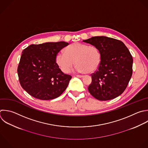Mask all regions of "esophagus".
Here are the masks:
<instances>
[{
	"label": "esophagus",
	"mask_w": 148,
	"mask_h": 148,
	"mask_svg": "<svg viewBox=\"0 0 148 148\" xmlns=\"http://www.w3.org/2000/svg\"><path fill=\"white\" fill-rule=\"evenodd\" d=\"M77 77H79V78H82L83 77V76H82V75H76V76Z\"/></svg>",
	"instance_id": "obj_1"
}]
</instances>
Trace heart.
<instances>
[{
    "mask_svg": "<svg viewBox=\"0 0 148 148\" xmlns=\"http://www.w3.org/2000/svg\"><path fill=\"white\" fill-rule=\"evenodd\" d=\"M56 61L61 70L65 73L69 72L76 62L78 72L92 73L98 69L101 64V54L95 46L75 43L66 48L65 53L61 51L57 53Z\"/></svg>",
    "mask_w": 148,
    "mask_h": 148,
    "instance_id": "heart-1",
    "label": "heart"
}]
</instances>
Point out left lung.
<instances>
[{"mask_svg":"<svg viewBox=\"0 0 148 148\" xmlns=\"http://www.w3.org/2000/svg\"><path fill=\"white\" fill-rule=\"evenodd\" d=\"M83 41L96 46L101 54V64L91 75L88 91L100 101L119 97L125 90L132 73L133 60L128 49L121 41L106 36Z\"/></svg>","mask_w":148,"mask_h":148,"instance_id":"obj_1","label":"left lung"}]
</instances>
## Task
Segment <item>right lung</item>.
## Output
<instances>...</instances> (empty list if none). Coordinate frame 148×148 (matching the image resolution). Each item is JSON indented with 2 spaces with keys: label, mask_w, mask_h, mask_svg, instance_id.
I'll use <instances>...</instances> for the list:
<instances>
[{
  "label": "right lung",
  "mask_w": 148,
  "mask_h": 148,
  "mask_svg": "<svg viewBox=\"0 0 148 148\" xmlns=\"http://www.w3.org/2000/svg\"><path fill=\"white\" fill-rule=\"evenodd\" d=\"M68 45L65 42H46L31 45L23 51L17 72L21 87L29 95L49 100L65 90L72 76L61 71L56 58Z\"/></svg>",
  "instance_id": "right-lung-1"
}]
</instances>
